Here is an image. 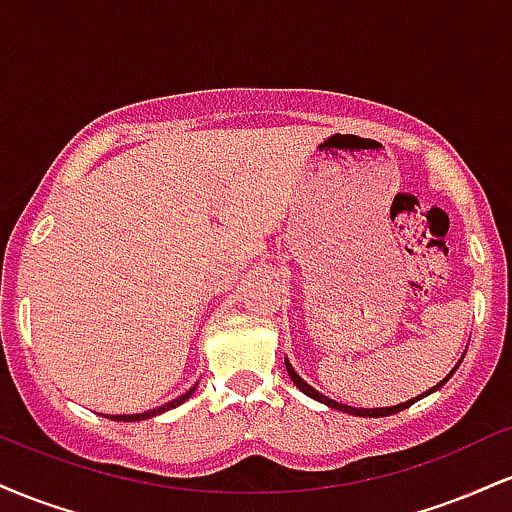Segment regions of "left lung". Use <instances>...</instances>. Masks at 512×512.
I'll use <instances>...</instances> for the list:
<instances>
[{
	"label": "left lung",
	"mask_w": 512,
	"mask_h": 512,
	"mask_svg": "<svg viewBox=\"0 0 512 512\" xmlns=\"http://www.w3.org/2000/svg\"><path fill=\"white\" fill-rule=\"evenodd\" d=\"M457 368V366H455ZM286 370H289V375H291V380H293V385L298 387V390L301 392H305V395L308 397H313V399H317V402H322V404H327V407H332V409H339V411H344V414H354V416H390V414H397V411H402V409H407V407H411V404L416 402V399H421V397H426V395H431V392H436L438 387H443L445 383H448L450 380V375L455 373V370H450V375L445 380H440V383L436 385V387H431V390L428 392H424V395L421 397H414V399H409V402H402V404H397V407H383V409H358V407H349V404H339V402H334V399H330V397H325V395H320V392L315 390V387H310L308 383H305V380L301 378V375L296 373V370H293V366L289 361H286Z\"/></svg>",
	"instance_id": "1"
}]
</instances>
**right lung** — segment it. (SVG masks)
<instances>
[{"label":"right lung","mask_w":512,"mask_h":512,"mask_svg":"<svg viewBox=\"0 0 512 512\" xmlns=\"http://www.w3.org/2000/svg\"><path fill=\"white\" fill-rule=\"evenodd\" d=\"M192 392H195V387H192V390H187L185 395H180L178 399H173V402H168V404H163V407H158V409H149V411H142V414H113V416H108V419H113V421H144V419H151V416H156V414H161V411H168V409H173V407H178V404H182L185 402V399H190V395Z\"/></svg>","instance_id":"add662e5"}]
</instances>
